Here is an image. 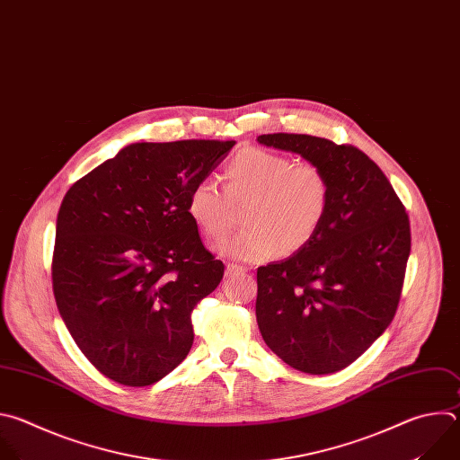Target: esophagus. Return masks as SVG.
I'll return each instance as SVG.
<instances>
[{
    "mask_svg": "<svg viewBox=\"0 0 460 460\" xmlns=\"http://www.w3.org/2000/svg\"><path fill=\"white\" fill-rule=\"evenodd\" d=\"M243 271H246V268H243V266H239V264H234V262H228L226 264V275H237V273H243Z\"/></svg>",
    "mask_w": 460,
    "mask_h": 460,
    "instance_id": "34e87169",
    "label": "esophagus"
}]
</instances>
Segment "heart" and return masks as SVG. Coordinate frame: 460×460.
<instances>
[{
	"label": "heart",
	"instance_id": "heart-1",
	"mask_svg": "<svg viewBox=\"0 0 460 460\" xmlns=\"http://www.w3.org/2000/svg\"><path fill=\"white\" fill-rule=\"evenodd\" d=\"M225 190L203 179L189 196V216L207 239H223L244 208L246 230L217 244V252L246 262L305 250L332 207V181L323 166L296 163L266 148H243L225 168Z\"/></svg>",
	"mask_w": 460,
	"mask_h": 460
}]
</instances>
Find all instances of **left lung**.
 I'll use <instances>...</instances> for the list:
<instances>
[{
  "instance_id": "left-lung-1",
  "label": "left lung",
  "mask_w": 460,
  "mask_h": 460,
  "mask_svg": "<svg viewBox=\"0 0 460 460\" xmlns=\"http://www.w3.org/2000/svg\"><path fill=\"white\" fill-rule=\"evenodd\" d=\"M257 141L301 154L332 181V207L315 239L257 268L261 335L299 372H339L395 317L411 248L406 208L383 170L351 145L283 132Z\"/></svg>"
}]
</instances>
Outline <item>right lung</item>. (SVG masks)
Here are the masks:
<instances>
[{
    "label": "right lung",
    "instance_id": "right-lung-1",
    "mask_svg": "<svg viewBox=\"0 0 460 460\" xmlns=\"http://www.w3.org/2000/svg\"><path fill=\"white\" fill-rule=\"evenodd\" d=\"M235 141L134 143L75 181L56 223L52 290L83 355L123 386L168 376L223 279L187 205Z\"/></svg>",
    "mask_w": 460,
    "mask_h": 460
}]
</instances>
